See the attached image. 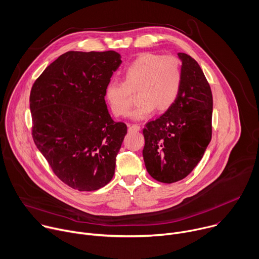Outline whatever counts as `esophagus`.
Listing matches in <instances>:
<instances>
[{"label":"esophagus","mask_w":259,"mask_h":259,"mask_svg":"<svg viewBox=\"0 0 259 259\" xmlns=\"http://www.w3.org/2000/svg\"><path fill=\"white\" fill-rule=\"evenodd\" d=\"M129 132H137L140 130V126L137 125V124H134V125H131L129 126Z\"/></svg>","instance_id":"1"}]
</instances>
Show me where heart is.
I'll return each instance as SVG.
<instances>
[{
    "label": "heart",
    "mask_w": 259,
    "mask_h": 259,
    "mask_svg": "<svg viewBox=\"0 0 259 259\" xmlns=\"http://www.w3.org/2000/svg\"><path fill=\"white\" fill-rule=\"evenodd\" d=\"M123 82L112 81L105 88V99L117 117H127L132 105V92L138 91V103L131 118L151 116L156 108H169L178 96L181 84L179 61L172 55L145 53L139 55L122 71Z\"/></svg>",
    "instance_id": "heart-1"
}]
</instances>
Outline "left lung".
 Listing matches in <instances>:
<instances>
[{
	"label": "left lung",
	"mask_w": 259,
	"mask_h": 259,
	"mask_svg": "<svg viewBox=\"0 0 259 259\" xmlns=\"http://www.w3.org/2000/svg\"><path fill=\"white\" fill-rule=\"evenodd\" d=\"M182 62L181 84L174 103L142 133V156L147 172L164 183L187 177L198 165L212 136L213 98L198 62L178 53Z\"/></svg>",
	"instance_id": "1"
}]
</instances>
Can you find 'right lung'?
Wrapping results in <instances>:
<instances>
[{"label": "right lung", "mask_w": 259, "mask_h": 259, "mask_svg": "<svg viewBox=\"0 0 259 259\" xmlns=\"http://www.w3.org/2000/svg\"><path fill=\"white\" fill-rule=\"evenodd\" d=\"M122 63L116 51H68L32 85V138L55 175L80 192L112 180L127 134L105 103V88Z\"/></svg>", "instance_id": "add662e5"}]
</instances>
